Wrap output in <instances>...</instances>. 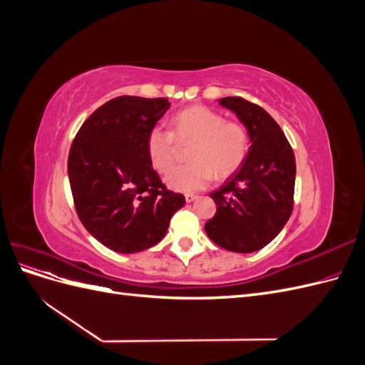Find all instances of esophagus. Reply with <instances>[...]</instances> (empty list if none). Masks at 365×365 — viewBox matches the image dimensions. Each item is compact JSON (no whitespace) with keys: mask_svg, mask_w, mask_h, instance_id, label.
Returning a JSON list of instances; mask_svg holds the SVG:
<instances>
[{"mask_svg":"<svg viewBox=\"0 0 365 365\" xmlns=\"http://www.w3.org/2000/svg\"><path fill=\"white\" fill-rule=\"evenodd\" d=\"M197 200V196L196 195H193V193H187L185 195V202H193V201H196Z\"/></svg>","mask_w":365,"mask_h":365,"instance_id":"esophagus-1","label":"esophagus"}]
</instances>
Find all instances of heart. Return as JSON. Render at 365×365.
<instances>
[{
  "mask_svg": "<svg viewBox=\"0 0 365 365\" xmlns=\"http://www.w3.org/2000/svg\"><path fill=\"white\" fill-rule=\"evenodd\" d=\"M172 132L153 126L146 138L152 168L167 173L175 158V141L192 142L187 158L192 163L165 176V185L181 193L201 192L217 178H227L244 164L250 150L245 126L225 121L224 115L205 106H193L173 115ZM177 140H175L174 138Z\"/></svg>",
  "mask_w": 365,
  "mask_h": 365,
  "instance_id": "1",
  "label": "heart"
}]
</instances>
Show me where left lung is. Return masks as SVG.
Masks as SVG:
<instances>
[{
    "mask_svg": "<svg viewBox=\"0 0 365 365\" xmlns=\"http://www.w3.org/2000/svg\"><path fill=\"white\" fill-rule=\"evenodd\" d=\"M217 102L245 126L251 146L244 164L210 193L216 215L205 224V233L228 251L254 252L280 233L292 213L295 157L277 121L263 108L242 97Z\"/></svg>",
    "mask_w": 365,
    "mask_h": 365,
    "instance_id": "8db88e82",
    "label": "left lung"
}]
</instances>
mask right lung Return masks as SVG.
I'll use <instances>...</instances> for the list:
<instances>
[{"instance_id": "obj_1", "label": "right lung", "mask_w": 365, "mask_h": 365, "mask_svg": "<svg viewBox=\"0 0 365 365\" xmlns=\"http://www.w3.org/2000/svg\"><path fill=\"white\" fill-rule=\"evenodd\" d=\"M169 108L163 97H115L85 120L71 145L68 178L77 216L115 252L157 245L185 204L181 193L165 190L146 150L149 130Z\"/></svg>"}]
</instances>
